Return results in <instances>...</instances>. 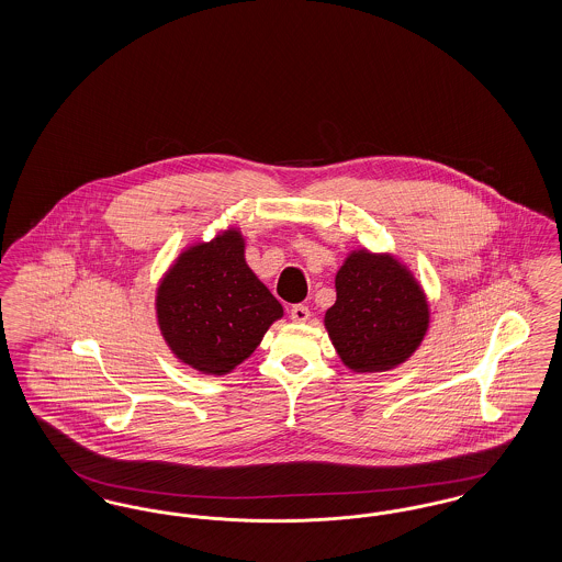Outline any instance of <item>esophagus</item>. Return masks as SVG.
Returning a JSON list of instances; mask_svg holds the SVG:
<instances>
[{
    "instance_id": "1",
    "label": "esophagus",
    "mask_w": 562,
    "mask_h": 562,
    "mask_svg": "<svg viewBox=\"0 0 562 562\" xmlns=\"http://www.w3.org/2000/svg\"><path fill=\"white\" fill-rule=\"evenodd\" d=\"M291 321L296 322V324L310 321V310L305 305H293L291 307Z\"/></svg>"
}]
</instances>
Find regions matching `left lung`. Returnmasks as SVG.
Masks as SVG:
<instances>
[{"label":"left lung","mask_w":562,"mask_h":562,"mask_svg":"<svg viewBox=\"0 0 562 562\" xmlns=\"http://www.w3.org/2000/svg\"><path fill=\"white\" fill-rule=\"evenodd\" d=\"M335 291L324 328L349 371H392L422 346L429 328L428 296L396 255L351 250L335 276Z\"/></svg>","instance_id":"8db88e82"}]
</instances>
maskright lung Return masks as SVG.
<instances>
[{"label": "right lung", "mask_w": 562, "mask_h": 562, "mask_svg": "<svg viewBox=\"0 0 562 562\" xmlns=\"http://www.w3.org/2000/svg\"><path fill=\"white\" fill-rule=\"evenodd\" d=\"M238 227L191 241L161 276L156 318L175 358L204 374L232 373L284 316L280 301L248 268Z\"/></svg>", "instance_id": "obj_1"}]
</instances>
